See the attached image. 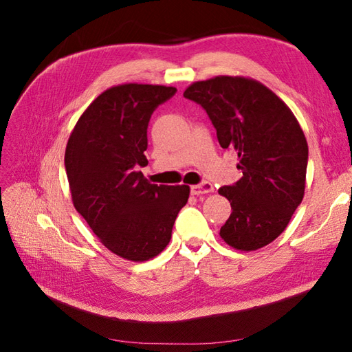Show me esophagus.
Returning <instances> with one entry per match:
<instances>
[{"label": "esophagus", "instance_id": "34e87169", "mask_svg": "<svg viewBox=\"0 0 352 352\" xmlns=\"http://www.w3.org/2000/svg\"><path fill=\"white\" fill-rule=\"evenodd\" d=\"M214 190V186H212L210 182H202L199 185L190 186V194L192 195H202V194H210Z\"/></svg>", "mask_w": 352, "mask_h": 352}]
</instances>
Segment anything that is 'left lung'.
<instances>
[{
  "mask_svg": "<svg viewBox=\"0 0 352 352\" xmlns=\"http://www.w3.org/2000/svg\"><path fill=\"white\" fill-rule=\"evenodd\" d=\"M184 97L207 111L220 146L239 158L242 177L219 189L232 206L221 239L239 251L265 247L286 229L304 197L308 145L300 123L278 95L251 78L194 82Z\"/></svg>",
  "mask_w": 352,
  "mask_h": 352,
  "instance_id": "1",
  "label": "left lung"
}]
</instances>
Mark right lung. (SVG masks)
<instances>
[{
    "label": "right lung",
    "mask_w": 352,
    "mask_h": 352,
    "mask_svg": "<svg viewBox=\"0 0 352 352\" xmlns=\"http://www.w3.org/2000/svg\"><path fill=\"white\" fill-rule=\"evenodd\" d=\"M173 87L123 83L98 95L69 136L65 166L74 208L105 248L131 261H146L172 238L186 185H154L145 167L146 129L153 111Z\"/></svg>",
    "instance_id": "right-lung-1"
}]
</instances>
